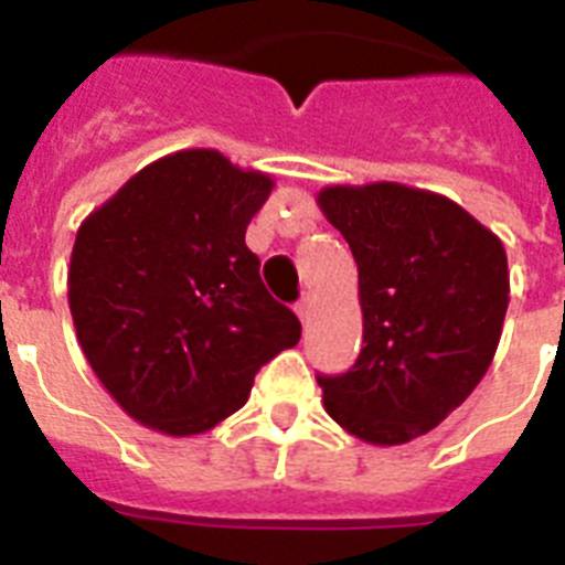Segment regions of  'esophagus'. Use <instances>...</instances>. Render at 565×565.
Instances as JSON below:
<instances>
[{
    "label": "esophagus",
    "mask_w": 565,
    "mask_h": 565,
    "mask_svg": "<svg viewBox=\"0 0 565 565\" xmlns=\"http://www.w3.org/2000/svg\"><path fill=\"white\" fill-rule=\"evenodd\" d=\"M296 313H299L301 326L308 328L310 322H313V299H310V296H305V299H301L299 305H296Z\"/></svg>",
    "instance_id": "1"
}]
</instances>
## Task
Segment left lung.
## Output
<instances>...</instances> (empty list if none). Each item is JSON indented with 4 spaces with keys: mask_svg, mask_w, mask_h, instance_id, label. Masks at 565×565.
Returning <instances> with one entry per match:
<instances>
[{
    "mask_svg": "<svg viewBox=\"0 0 565 565\" xmlns=\"http://www.w3.org/2000/svg\"><path fill=\"white\" fill-rule=\"evenodd\" d=\"M319 211L352 246L363 349L319 377L328 416L372 446L428 434L490 370L510 301L499 234L448 195L395 181L331 184Z\"/></svg>",
    "mask_w": 565,
    "mask_h": 565,
    "instance_id": "1",
    "label": "left lung"
}]
</instances>
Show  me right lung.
<instances>
[{"mask_svg":"<svg viewBox=\"0 0 565 565\" xmlns=\"http://www.w3.org/2000/svg\"><path fill=\"white\" fill-rule=\"evenodd\" d=\"M275 181L216 149L131 175L75 234L66 296L110 398L146 428L193 437L246 404L255 372L301 337L246 246Z\"/></svg>","mask_w":565,"mask_h":565,"instance_id":"add662e5","label":"right lung"}]
</instances>
